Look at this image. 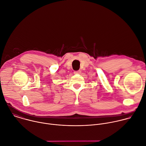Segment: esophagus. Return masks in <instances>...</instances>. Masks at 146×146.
<instances>
[{"mask_svg": "<svg viewBox=\"0 0 146 146\" xmlns=\"http://www.w3.org/2000/svg\"><path fill=\"white\" fill-rule=\"evenodd\" d=\"M74 74H80V73H81V70H77V71H74Z\"/></svg>", "mask_w": 146, "mask_h": 146, "instance_id": "obj_1", "label": "esophagus"}]
</instances>
